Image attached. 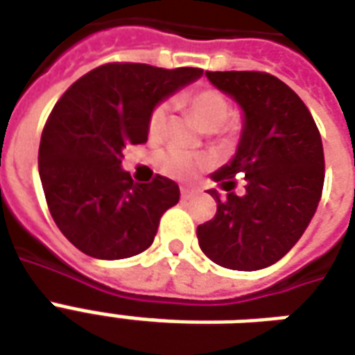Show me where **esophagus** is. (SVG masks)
Listing matches in <instances>:
<instances>
[{"label": "esophagus", "mask_w": 355, "mask_h": 355, "mask_svg": "<svg viewBox=\"0 0 355 355\" xmlns=\"http://www.w3.org/2000/svg\"><path fill=\"white\" fill-rule=\"evenodd\" d=\"M192 193H193V188H190V186H180V198H182V200L192 198Z\"/></svg>", "instance_id": "esophagus-1"}]
</instances>
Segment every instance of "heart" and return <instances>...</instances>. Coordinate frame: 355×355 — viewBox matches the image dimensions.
Returning a JSON list of instances; mask_svg holds the SVG:
<instances>
[{
	"label": "heart",
	"instance_id": "b5f03b06",
	"mask_svg": "<svg viewBox=\"0 0 355 355\" xmlns=\"http://www.w3.org/2000/svg\"><path fill=\"white\" fill-rule=\"evenodd\" d=\"M188 106L196 117V121L205 132L218 131L232 116V106L228 98L216 89H198L188 94ZM167 104H157L148 117V135L157 139L163 131V125L167 121ZM159 169L175 178H188L205 169L209 159L205 155L190 154L182 150H167L157 157Z\"/></svg>",
	"mask_w": 355,
	"mask_h": 355
}]
</instances>
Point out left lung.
<instances>
[{"label":"left lung","instance_id":"1","mask_svg":"<svg viewBox=\"0 0 355 355\" xmlns=\"http://www.w3.org/2000/svg\"><path fill=\"white\" fill-rule=\"evenodd\" d=\"M243 110L236 155L211 178L216 215L198 226L203 253L230 270H261L289 253L320 203L325 159L310 110L289 85L266 72H205ZM243 178L246 192L231 190Z\"/></svg>","mask_w":355,"mask_h":355}]
</instances>
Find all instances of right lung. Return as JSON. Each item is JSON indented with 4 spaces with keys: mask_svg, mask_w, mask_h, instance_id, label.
<instances>
[{
    "mask_svg": "<svg viewBox=\"0 0 355 355\" xmlns=\"http://www.w3.org/2000/svg\"><path fill=\"white\" fill-rule=\"evenodd\" d=\"M201 68L135 62L98 66L55 104L40 142V178L53 220L81 253L117 261L152 245L162 215L177 205L175 180L139 184L121 169L123 148L148 140V117Z\"/></svg>",
    "mask_w": 355,
    "mask_h": 355,
    "instance_id": "add662e5",
    "label": "right lung"
}]
</instances>
